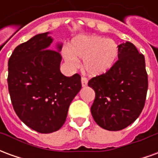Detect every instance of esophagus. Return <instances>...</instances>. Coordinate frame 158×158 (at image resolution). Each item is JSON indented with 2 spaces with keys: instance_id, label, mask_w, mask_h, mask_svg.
<instances>
[{
  "instance_id": "1",
  "label": "esophagus",
  "mask_w": 158,
  "mask_h": 158,
  "mask_svg": "<svg viewBox=\"0 0 158 158\" xmlns=\"http://www.w3.org/2000/svg\"><path fill=\"white\" fill-rule=\"evenodd\" d=\"M81 84H82L83 87L86 86L87 85V84H88V79H86L85 77H82V78H81Z\"/></svg>"
}]
</instances>
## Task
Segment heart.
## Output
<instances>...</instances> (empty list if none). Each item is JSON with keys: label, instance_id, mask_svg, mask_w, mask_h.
Here are the masks:
<instances>
[{"label": "heart", "instance_id": "obj_1", "mask_svg": "<svg viewBox=\"0 0 158 158\" xmlns=\"http://www.w3.org/2000/svg\"><path fill=\"white\" fill-rule=\"evenodd\" d=\"M63 57L72 67L79 65L83 59V67L91 76H100L109 72L119 55L118 45L113 40L97 35L79 36L73 40L62 52Z\"/></svg>", "mask_w": 158, "mask_h": 158}]
</instances>
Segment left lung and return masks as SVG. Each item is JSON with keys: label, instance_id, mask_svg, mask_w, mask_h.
<instances>
[{"label": "left lung", "instance_id": "obj_1", "mask_svg": "<svg viewBox=\"0 0 158 158\" xmlns=\"http://www.w3.org/2000/svg\"><path fill=\"white\" fill-rule=\"evenodd\" d=\"M118 49V60L113 69L88 82L96 92L90 107L93 118L111 131L125 129L135 121L144 108L148 89L144 55L129 41Z\"/></svg>", "mask_w": 158, "mask_h": 158}]
</instances>
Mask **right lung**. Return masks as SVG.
<instances>
[{
    "label": "right lung",
    "instance_id": "add662e5",
    "mask_svg": "<svg viewBox=\"0 0 158 158\" xmlns=\"http://www.w3.org/2000/svg\"><path fill=\"white\" fill-rule=\"evenodd\" d=\"M39 34L18 45L8 60V90L21 121L42 134L63 125L70 103L81 89L78 73L66 77L60 71L62 44L48 49L53 40Z\"/></svg>",
    "mask_w": 158,
    "mask_h": 158
}]
</instances>
